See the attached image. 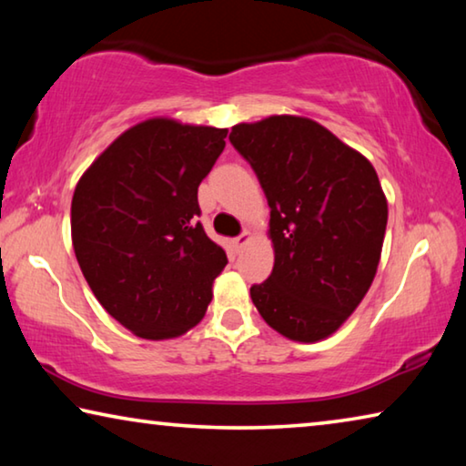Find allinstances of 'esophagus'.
I'll return each instance as SVG.
<instances>
[{
	"label": "esophagus",
	"instance_id": "1",
	"mask_svg": "<svg viewBox=\"0 0 466 466\" xmlns=\"http://www.w3.org/2000/svg\"><path fill=\"white\" fill-rule=\"evenodd\" d=\"M250 238H252V234L248 230H244L240 236H236V238H234V247L238 248V250H242L250 242Z\"/></svg>",
	"mask_w": 466,
	"mask_h": 466
}]
</instances>
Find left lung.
<instances>
[{
	"label": "left lung",
	"instance_id": "8db88e82",
	"mask_svg": "<svg viewBox=\"0 0 466 466\" xmlns=\"http://www.w3.org/2000/svg\"><path fill=\"white\" fill-rule=\"evenodd\" d=\"M230 141L271 208L275 263L250 288L252 304L291 341L327 339L358 309L380 263L389 203L376 170L306 116L238 123Z\"/></svg>",
	"mask_w": 466,
	"mask_h": 466
}]
</instances>
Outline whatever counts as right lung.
I'll list each match as a JSON object with an SVG mask.
<instances>
[{
	"instance_id": "1",
	"label": "right lung",
	"mask_w": 466,
	"mask_h": 466,
	"mask_svg": "<svg viewBox=\"0 0 466 466\" xmlns=\"http://www.w3.org/2000/svg\"><path fill=\"white\" fill-rule=\"evenodd\" d=\"M226 136L154 116L123 131L77 180V263L102 309L141 339L185 335L214 296L228 258L197 222V188Z\"/></svg>"
}]
</instances>
